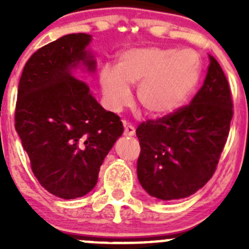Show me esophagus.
<instances>
[{
  "mask_svg": "<svg viewBox=\"0 0 249 249\" xmlns=\"http://www.w3.org/2000/svg\"><path fill=\"white\" fill-rule=\"evenodd\" d=\"M135 132H136L135 127L131 126L129 123L124 122V132H123V133H124V136H133L135 135Z\"/></svg>",
  "mask_w": 249,
  "mask_h": 249,
  "instance_id": "1",
  "label": "esophagus"
}]
</instances>
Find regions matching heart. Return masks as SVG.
I'll use <instances>...</instances> for the list:
<instances>
[{
	"instance_id": "1",
	"label": "heart",
	"mask_w": 249,
	"mask_h": 249,
	"mask_svg": "<svg viewBox=\"0 0 249 249\" xmlns=\"http://www.w3.org/2000/svg\"><path fill=\"white\" fill-rule=\"evenodd\" d=\"M201 63L190 48L143 47L123 52L117 67L106 65L100 74L107 108L120 112L131 101L128 86H138L137 101L149 116L178 108L198 82Z\"/></svg>"
}]
</instances>
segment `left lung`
Listing matches in <instances>:
<instances>
[{"instance_id": "8db88e82", "label": "left lung", "mask_w": 249, "mask_h": 249, "mask_svg": "<svg viewBox=\"0 0 249 249\" xmlns=\"http://www.w3.org/2000/svg\"><path fill=\"white\" fill-rule=\"evenodd\" d=\"M232 117L227 77L210 56L203 86L191 103L142 122L136 129L141 146L137 176L142 187L162 201L197 192L214 175Z\"/></svg>"}]
</instances>
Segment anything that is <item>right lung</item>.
Instances as JSON below:
<instances>
[{
	"label": "right lung",
	"instance_id": "right-lung-1",
	"mask_svg": "<svg viewBox=\"0 0 249 249\" xmlns=\"http://www.w3.org/2000/svg\"><path fill=\"white\" fill-rule=\"evenodd\" d=\"M87 34H72L38 48L26 62L18 83L15 128L39 184L59 198L93 190L100 167L123 133L121 118L106 111L89 86L71 76L86 53Z\"/></svg>",
	"mask_w": 249,
	"mask_h": 249
}]
</instances>
